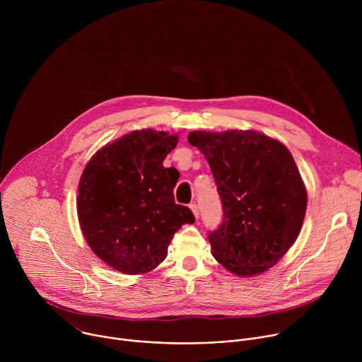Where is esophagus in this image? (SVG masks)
Listing matches in <instances>:
<instances>
[{
	"label": "esophagus",
	"mask_w": 362,
	"mask_h": 362,
	"mask_svg": "<svg viewBox=\"0 0 362 362\" xmlns=\"http://www.w3.org/2000/svg\"><path fill=\"white\" fill-rule=\"evenodd\" d=\"M189 208H190V211L193 212L194 218L197 219V218H199V208H197V204H196V203H192V204L189 206Z\"/></svg>",
	"instance_id": "34e87169"
}]
</instances>
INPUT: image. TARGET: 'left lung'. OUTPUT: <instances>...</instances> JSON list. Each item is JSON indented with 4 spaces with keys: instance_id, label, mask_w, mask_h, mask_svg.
<instances>
[{
    "instance_id": "8db88e82",
    "label": "left lung",
    "mask_w": 362,
    "mask_h": 362,
    "mask_svg": "<svg viewBox=\"0 0 362 362\" xmlns=\"http://www.w3.org/2000/svg\"><path fill=\"white\" fill-rule=\"evenodd\" d=\"M222 199L223 222L209 235L212 255L229 272L255 276L275 267L295 243L306 187L291 151L256 130L192 132Z\"/></svg>"
}]
</instances>
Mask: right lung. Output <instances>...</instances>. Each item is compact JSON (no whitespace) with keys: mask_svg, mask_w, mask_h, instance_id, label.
<instances>
[{"mask_svg":"<svg viewBox=\"0 0 362 362\" xmlns=\"http://www.w3.org/2000/svg\"><path fill=\"white\" fill-rule=\"evenodd\" d=\"M177 134L141 129L98 148L86 165L77 194L81 233L100 259L124 275H143L168 256L169 243L189 208L175 203L179 180L163 160Z\"/></svg>","mask_w":362,"mask_h":362,"instance_id":"right-lung-1","label":"right lung"}]
</instances>
